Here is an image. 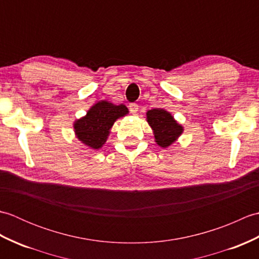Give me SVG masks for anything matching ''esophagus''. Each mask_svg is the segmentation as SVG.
I'll list each match as a JSON object with an SVG mask.
<instances>
[{"mask_svg":"<svg viewBox=\"0 0 259 259\" xmlns=\"http://www.w3.org/2000/svg\"><path fill=\"white\" fill-rule=\"evenodd\" d=\"M138 109H139V106L137 103L129 104V110H130V112L133 113V114H136L137 112H138Z\"/></svg>","mask_w":259,"mask_h":259,"instance_id":"34e87169","label":"esophagus"}]
</instances>
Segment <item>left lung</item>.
<instances>
[{"instance_id": "obj_1", "label": "left lung", "mask_w": 259, "mask_h": 259, "mask_svg": "<svg viewBox=\"0 0 259 259\" xmlns=\"http://www.w3.org/2000/svg\"><path fill=\"white\" fill-rule=\"evenodd\" d=\"M147 122L155 136V141L161 148L171 146L184 133V126L179 124L167 110L157 108L147 111Z\"/></svg>"}]
</instances>
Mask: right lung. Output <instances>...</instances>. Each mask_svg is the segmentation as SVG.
<instances>
[{"mask_svg":"<svg viewBox=\"0 0 259 259\" xmlns=\"http://www.w3.org/2000/svg\"><path fill=\"white\" fill-rule=\"evenodd\" d=\"M128 113L124 104L117 106L106 100L99 101L88 110L84 117L74 121L75 137L92 149H100L106 144L113 123Z\"/></svg>","mask_w":259,"mask_h":259,"instance_id":"1","label":"right lung"}]
</instances>
